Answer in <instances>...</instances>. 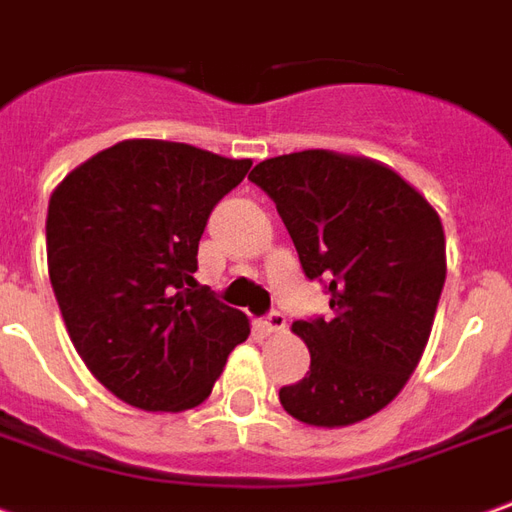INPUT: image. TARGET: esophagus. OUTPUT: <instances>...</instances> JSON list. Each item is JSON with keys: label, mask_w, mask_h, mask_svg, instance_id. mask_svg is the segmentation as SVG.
Returning a JSON list of instances; mask_svg holds the SVG:
<instances>
[{"label": "esophagus", "mask_w": 512, "mask_h": 512, "mask_svg": "<svg viewBox=\"0 0 512 512\" xmlns=\"http://www.w3.org/2000/svg\"><path fill=\"white\" fill-rule=\"evenodd\" d=\"M264 331L267 333H284L286 331V317L281 311H270L264 317Z\"/></svg>", "instance_id": "34e87169"}]
</instances>
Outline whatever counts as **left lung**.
Segmentation results:
<instances>
[{
    "mask_svg": "<svg viewBox=\"0 0 512 512\" xmlns=\"http://www.w3.org/2000/svg\"><path fill=\"white\" fill-rule=\"evenodd\" d=\"M248 179L275 201L333 311L292 325L311 366L278 400L311 427L369 419L400 394L433 331L447 278L441 217L389 165L325 148L264 159Z\"/></svg>",
    "mask_w": 512,
    "mask_h": 512,
    "instance_id": "obj_1",
    "label": "left lung"
}]
</instances>
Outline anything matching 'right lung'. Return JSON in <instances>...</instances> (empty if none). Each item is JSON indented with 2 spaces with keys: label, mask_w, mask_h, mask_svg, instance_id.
<instances>
[{
  "label": "right lung",
  "mask_w": 512,
  "mask_h": 512,
  "mask_svg": "<svg viewBox=\"0 0 512 512\" xmlns=\"http://www.w3.org/2000/svg\"><path fill=\"white\" fill-rule=\"evenodd\" d=\"M250 159L168 140H123L54 187L46 259L57 306L93 378L140 411L212 394L248 317L198 286V242Z\"/></svg>",
  "instance_id": "obj_1"
}]
</instances>
